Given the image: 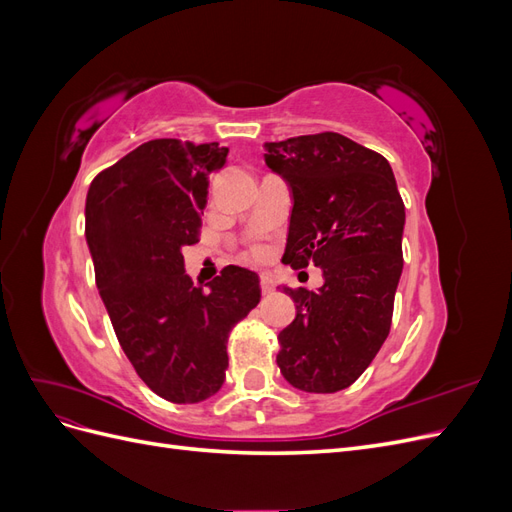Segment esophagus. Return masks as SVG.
Returning <instances> with one entry per match:
<instances>
[{
	"label": "esophagus",
	"instance_id": "1",
	"mask_svg": "<svg viewBox=\"0 0 512 512\" xmlns=\"http://www.w3.org/2000/svg\"><path fill=\"white\" fill-rule=\"evenodd\" d=\"M260 288H262V294H271V292L275 290L273 280H271L269 273H262V275H260Z\"/></svg>",
	"mask_w": 512,
	"mask_h": 512
}]
</instances>
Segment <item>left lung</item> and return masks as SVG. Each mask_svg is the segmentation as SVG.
Returning <instances> with one entry per match:
<instances>
[{
	"label": "left lung",
	"instance_id": "1",
	"mask_svg": "<svg viewBox=\"0 0 512 512\" xmlns=\"http://www.w3.org/2000/svg\"><path fill=\"white\" fill-rule=\"evenodd\" d=\"M265 164L292 200L282 260L314 262L324 277L318 290L282 286L297 316L277 337V365L299 391L348 389L389 335L404 269L406 209L393 168L335 132L265 143Z\"/></svg>",
	"mask_w": 512,
	"mask_h": 512
}]
</instances>
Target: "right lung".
<instances>
[{"mask_svg": "<svg viewBox=\"0 0 512 512\" xmlns=\"http://www.w3.org/2000/svg\"><path fill=\"white\" fill-rule=\"evenodd\" d=\"M220 143L156 138L91 181L85 239L115 335L136 374L173 404H198L226 378L228 333L260 301L258 275L224 267L194 286L183 247L198 243Z\"/></svg>", "mask_w": 512, "mask_h": 512, "instance_id": "obj_1", "label": "right lung"}]
</instances>
